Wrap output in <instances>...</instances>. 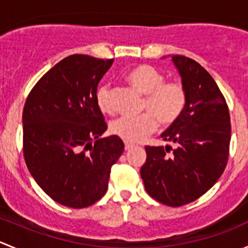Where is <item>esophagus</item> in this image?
<instances>
[{"mask_svg": "<svg viewBox=\"0 0 248 248\" xmlns=\"http://www.w3.org/2000/svg\"><path fill=\"white\" fill-rule=\"evenodd\" d=\"M133 146H134L133 144H129V142H124V150H126V151H127V150H131Z\"/></svg>", "mask_w": 248, "mask_h": 248, "instance_id": "34e87169", "label": "esophagus"}]
</instances>
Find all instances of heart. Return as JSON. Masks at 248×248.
<instances>
[{
  "label": "heart",
  "instance_id": "b5f03b06",
  "mask_svg": "<svg viewBox=\"0 0 248 248\" xmlns=\"http://www.w3.org/2000/svg\"><path fill=\"white\" fill-rule=\"evenodd\" d=\"M126 80L144 94L142 111L138 116H121L110 124V132L129 142H138L155 131L157 119L162 126L177 121L186 106V92L179 82H164L166 78L149 64H139L129 69ZM96 102L104 114H111V89L103 84L97 89Z\"/></svg>",
  "mask_w": 248,
  "mask_h": 248
}]
</instances>
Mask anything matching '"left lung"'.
<instances>
[{
    "instance_id": "obj_1",
    "label": "left lung",
    "mask_w": 248,
    "mask_h": 248,
    "mask_svg": "<svg viewBox=\"0 0 248 248\" xmlns=\"http://www.w3.org/2000/svg\"><path fill=\"white\" fill-rule=\"evenodd\" d=\"M171 61L181 77L186 106L161 134L174 144L146 146L140 169L147 193L168 206H182L206 193L228 162L232 127L228 106L216 81L198 62L181 55Z\"/></svg>"
}]
</instances>
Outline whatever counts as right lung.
Wrapping results in <instances>:
<instances>
[{
  "mask_svg": "<svg viewBox=\"0 0 248 248\" xmlns=\"http://www.w3.org/2000/svg\"><path fill=\"white\" fill-rule=\"evenodd\" d=\"M112 62L71 55L41 78L25 103L26 166L39 187L64 206L82 209L98 202L124 152L117 136L99 139L107 124L96 91Z\"/></svg>",
  "mask_w": 248,
  "mask_h": 248,
  "instance_id": "add662e5",
  "label": "right lung"
}]
</instances>
